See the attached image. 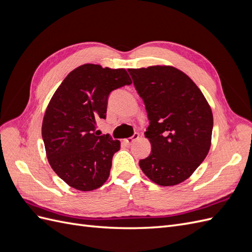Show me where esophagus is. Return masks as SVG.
Returning a JSON list of instances; mask_svg holds the SVG:
<instances>
[{
    "mask_svg": "<svg viewBox=\"0 0 252 252\" xmlns=\"http://www.w3.org/2000/svg\"><path fill=\"white\" fill-rule=\"evenodd\" d=\"M139 136H140V134H139L138 132H135V133H133V135H132V136H130V138H127V139H125V140H124V142H125L127 145H131L135 140H138V139H139Z\"/></svg>",
    "mask_w": 252,
    "mask_h": 252,
    "instance_id": "esophagus-1",
    "label": "esophagus"
}]
</instances>
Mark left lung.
<instances>
[{
  "label": "left lung",
  "instance_id": "obj_1",
  "mask_svg": "<svg viewBox=\"0 0 252 252\" xmlns=\"http://www.w3.org/2000/svg\"><path fill=\"white\" fill-rule=\"evenodd\" d=\"M128 71L149 120L145 136L151 152L139 162L141 169L158 185L180 184L208 155L213 127L210 106L193 81L172 66Z\"/></svg>",
  "mask_w": 252,
  "mask_h": 252
}]
</instances>
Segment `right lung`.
<instances>
[{
    "mask_svg": "<svg viewBox=\"0 0 252 252\" xmlns=\"http://www.w3.org/2000/svg\"><path fill=\"white\" fill-rule=\"evenodd\" d=\"M131 83L123 68L84 64L68 74L52 95L42 138L51 168L72 188L91 191L107 181L121 143L109 134L98 135L95 125L106 119L111 91Z\"/></svg>",
    "mask_w": 252,
    "mask_h": 252,
    "instance_id": "add662e5",
    "label": "right lung"
}]
</instances>
